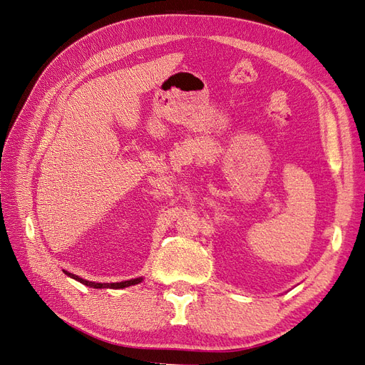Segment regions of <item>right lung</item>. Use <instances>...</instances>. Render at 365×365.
Instances as JSON below:
<instances>
[{"label": "right lung", "instance_id": "1", "mask_svg": "<svg viewBox=\"0 0 365 365\" xmlns=\"http://www.w3.org/2000/svg\"><path fill=\"white\" fill-rule=\"evenodd\" d=\"M63 272L67 274L68 277H71V279H74L77 282H81V283H83L86 286H90V288H94V289H105V288H109V289H123V288H128V286L138 284L143 280V277H138V279H132V280H126V282H118V283H96V282H88L85 279H81L79 275L71 274L68 271H63Z\"/></svg>", "mask_w": 365, "mask_h": 365}]
</instances>
